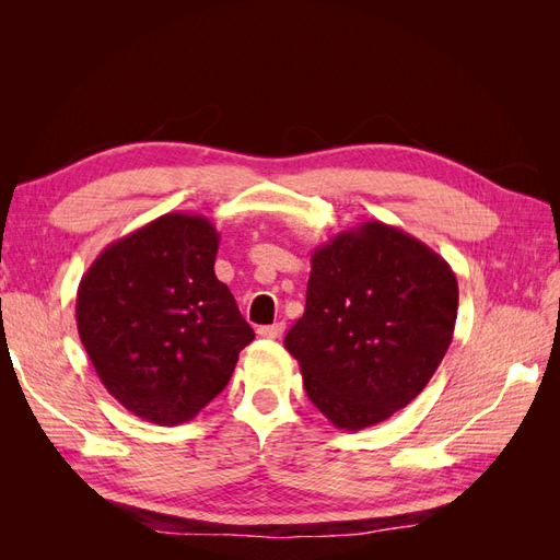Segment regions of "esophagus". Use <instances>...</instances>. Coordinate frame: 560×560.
I'll return each instance as SVG.
<instances>
[{
    "instance_id": "34e87169",
    "label": "esophagus",
    "mask_w": 560,
    "mask_h": 560,
    "mask_svg": "<svg viewBox=\"0 0 560 560\" xmlns=\"http://www.w3.org/2000/svg\"><path fill=\"white\" fill-rule=\"evenodd\" d=\"M282 331H284L282 322H276V325H266V327H259V329H257V334H259L261 338H280Z\"/></svg>"
}]
</instances>
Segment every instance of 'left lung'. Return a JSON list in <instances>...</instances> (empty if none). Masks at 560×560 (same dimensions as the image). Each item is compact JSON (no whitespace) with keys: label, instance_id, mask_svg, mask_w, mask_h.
<instances>
[{"label":"left lung","instance_id":"8db88e82","mask_svg":"<svg viewBox=\"0 0 560 560\" xmlns=\"http://www.w3.org/2000/svg\"><path fill=\"white\" fill-rule=\"evenodd\" d=\"M457 280L401 229L364 222L313 252L306 311L284 336L308 399L354 432L387 420L430 383L451 346Z\"/></svg>","mask_w":560,"mask_h":560}]
</instances>
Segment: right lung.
Instances as JSON below:
<instances>
[{"label": "right lung", "mask_w": 560, "mask_h": 560, "mask_svg": "<svg viewBox=\"0 0 560 560\" xmlns=\"http://www.w3.org/2000/svg\"><path fill=\"white\" fill-rule=\"evenodd\" d=\"M219 233L171 212L112 243L83 273L77 327L107 393L156 425L196 418L254 331L214 276Z\"/></svg>", "instance_id": "add662e5"}]
</instances>
